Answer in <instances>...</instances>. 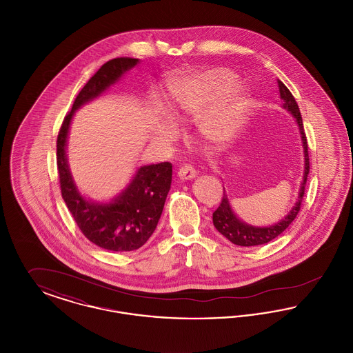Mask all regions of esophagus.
Returning a JSON list of instances; mask_svg holds the SVG:
<instances>
[{"mask_svg": "<svg viewBox=\"0 0 353 353\" xmlns=\"http://www.w3.org/2000/svg\"><path fill=\"white\" fill-rule=\"evenodd\" d=\"M177 176H179V179L183 180V181H185V180H193L194 177H197V172H196V169L193 168L192 165L186 164V165H183L181 168L179 169Z\"/></svg>", "mask_w": 353, "mask_h": 353, "instance_id": "1", "label": "esophagus"}]
</instances>
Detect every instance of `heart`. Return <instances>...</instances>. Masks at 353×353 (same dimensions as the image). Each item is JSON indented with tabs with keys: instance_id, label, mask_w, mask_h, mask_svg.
I'll list each match as a JSON object with an SVG mask.
<instances>
[{
	"instance_id": "b5f03b06",
	"label": "heart",
	"mask_w": 353,
	"mask_h": 353,
	"mask_svg": "<svg viewBox=\"0 0 353 353\" xmlns=\"http://www.w3.org/2000/svg\"><path fill=\"white\" fill-rule=\"evenodd\" d=\"M236 83V75L222 68H206L174 78L169 85L170 114L174 119L197 117L214 101L202 118V132L216 144L229 143L239 131L250 97ZM157 140L167 134H156Z\"/></svg>"
}]
</instances>
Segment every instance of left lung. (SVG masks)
Returning a JSON list of instances; mask_svg holds the SVG:
<instances>
[{
  "instance_id": "1",
  "label": "left lung",
  "mask_w": 353,
  "mask_h": 353,
  "mask_svg": "<svg viewBox=\"0 0 353 353\" xmlns=\"http://www.w3.org/2000/svg\"><path fill=\"white\" fill-rule=\"evenodd\" d=\"M278 85H279L281 99L283 101V108L290 111L292 114V117L296 120L298 127H299V132H301V137H302L303 153H304V173H303L301 189H299V196H298V201L295 203V206H292V209L287 213L285 219H281L279 222H276L271 226L258 228V226L248 225L246 222L241 221L235 216V213L233 212L232 206H230L229 199H228V194L225 192V188H223L222 201L219 203L217 210L213 213V223H214V228L219 230L221 234L226 236L230 242H233L234 245H238V246L265 245L270 241H272L274 238H276L278 235L282 234L285 229L290 226V223L298 216V213L301 210L303 197H304L305 183H307V177H308V173H310V156H308V144H307V139H305L304 128H303L302 115H301V111H299L296 101L292 97V94L290 92V90L281 81H278Z\"/></svg>"
}]
</instances>
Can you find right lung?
Segmentation results:
<instances>
[{"instance_id":"add662e5","label":"right lung","mask_w":353,"mask_h":353,"mask_svg":"<svg viewBox=\"0 0 353 353\" xmlns=\"http://www.w3.org/2000/svg\"><path fill=\"white\" fill-rule=\"evenodd\" d=\"M137 63L139 59L134 58H115L104 63L75 98L57 140L61 192L68 210L88 241L111 252L137 250L153 234L170 189L172 164L165 161L140 167L131 183L112 201H88L79 193L72 180L68 168L66 144L75 111L87 101L98 98Z\"/></svg>"}]
</instances>
